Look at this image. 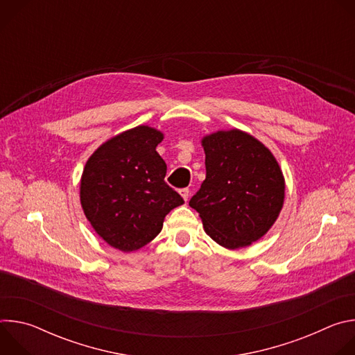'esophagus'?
I'll return each mask as SVG.
<instances>
[{"label":"esophagus","mask_w":355,"mask_h":355,"mask_svg":"<svg viewBox=\"0 0 355 355\" xmlns=\"http://www.w3.org/2000/svg\"><path fill=\"white\" fill-rule=\"evenodd\" d=\"M180 193H181V196L184 198V200H188V198H189V189H188V188L180 189Z\"/></svg>","instance_id":"esophagus-1"}]
</instances>
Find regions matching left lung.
I'll use <instances>...</instances> for the list:
<instances>
[{
  "label": "left lung",
  "instance_id": "8db88e82",
  "mask_svg": "<svg viewBox=\"0 0 355 355\" xmlns=\"http://www.w3.org/2000/svg\"><path fill=\"white\" fill-rule=\"evenodd\" d=\"M207 178L189 207L207 234L236 250L261 239L284 207L285 180L271 151L239 129L202 137Z\"/></svg>",
  "mask_w": 355,
  "mask_h": 355
}]
</instances>
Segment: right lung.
Here are the masks:
<instances>
[{
    "label": "right lung",
    "mask_w": 355,
    "mask_h": 355,
    "mask_svg": "<svg viewBox=\"0 0 355 355\" xmlns=\"http://www.w3.org/2000/svg\"><path fill=\"white\" fill-rule=\"evenodd\" d=\"M164 135L146 125L101 144L87 160L80 200L85 218L110 245L129 252L163 229L166 215L184 199L164 181L167 166L156 151Z\"/></svg>",
    "instance_id": "right-lung-1"
}]
</instances>
